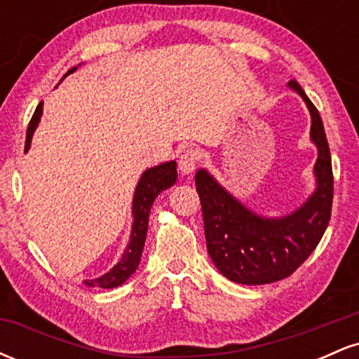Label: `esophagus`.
I'll use <instances>...</instances> for the list:
<instances>
[{
    "label": "esophagus",
    "mask_w": 359,
    "mask_h": 359,
    "mask_svg": "<svg viewBox=\"0 0 359 359\" xmlns=\"http://www.w3.org/2000/svg\"><path fill=\"white\" fill-rule=\"evenodd\" d=\"M201 160V151L196 150V148H187V150L182 151L179 158V170L180 174L189 175L196 170L197 162Z\"/></svg>",
    "instance_id": "obj_1"
}]
</instances>
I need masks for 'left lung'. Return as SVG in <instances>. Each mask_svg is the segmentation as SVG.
Masks as SVG:
<instances>
[{"label":"left lung","instance_id":"1","mask_svg":"<svg viewBox=\"0 0 359 359\" xmlns=\"http://www.w3.org/2000/svg\"><path fill=\"white\" fill-rule=\"evenodd\" d=\"M288 88L297 90L311 111V138L319 151L314 167L317 189L306 204L285 217H262L226 192L204 168L196 174L209 257L226 278L243 285L290 277L319 245L331 219L334 179L323 119L297 81L288 82Z\"/></svg>","mask_w":359,"mask_h":359}]
</instances>
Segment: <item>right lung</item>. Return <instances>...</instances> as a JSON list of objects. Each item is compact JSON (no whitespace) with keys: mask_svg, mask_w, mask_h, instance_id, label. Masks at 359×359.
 Returning <instances> with one entry per match:
<instances>
[{"mask_svg":"<svg viewBox=\"0 0 359 359\" xmlns=\"http://www.w3.org/2000/svg\"><path fill=\"white\" fill-rule=\"evenodd\" d=\"M76 71V67L67 71L65 76ZM64 76V77H65ZM43 102L36 106L34 116H32L30 123H28L27 130V140H25V154L28 151L32 143V137H34L35 128L39 126L40 116H42ZM177 180V163L165 162L162 165H156L154 168H148L143 172L142 179L137 185V191L133 196V226H131V236L130 243H128L125 253L116 265L111 269L108 273L96 280H86V285L89 287H101V288H114L121 283H125L128 278L133 275V271L138 269L140 259H142L143 246H145L147 231H148V216H150V208L154 204L160 192L165 189L172 187Z\"/></svg>","mask_w":359,"mask_h":359,"instance_id":"right-lung-1","label":"right lung"}]
</instances>
